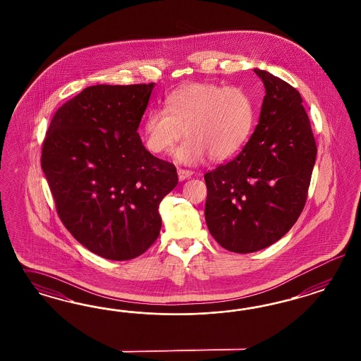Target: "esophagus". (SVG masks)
<instances>
[{"instance_id": "34e87169", "label": "esophagus", "mask_w": 361, "mask_h": 361, "mask_svg": "<svg viewBox=\"0 0 361 361\" xmlns=\"http://www.w3.org/2000/svg\"><path fill=\"white\" fill-rule=\"evenodd\" d=\"M177 173H178V178H180V181H184V180L189 178L190 176L193 175V172H192V171H189V169H184V168H178V169H177Z\"/></svg>"}]
</instances>
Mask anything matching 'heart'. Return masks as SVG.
<instances>
[{"instance_id": "1", "label": "heart", "mask_w": 361, "mask_h": 361, "mask_svg": "<svg viewBox=\"0 0 361 361\" xmlns=\"http://www.w3.org/2000/svg\"><path fill=\"white\" fill-rule=\"evenodd\" d=\"M255 121L252 95L237 86L196 82L177 88L165 98V109H149L144 119V140L152 153L176 149V159L196 164L210 153L222 160L238 152L249 139Z\"/></svg>"}]
</instances>
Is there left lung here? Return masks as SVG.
I'll return each instance as SVG.
<instances>
[{"mask_svg": "<svg viewBox=\"0 0 361 361\" xmlns=\"http://www.w3.org/2000/svg\"><path fill=\"white\" fill-rule=\"evenodd\" d=\"M266 88L259 123L237 157L205 173V219L219 245L258 252L281 240L305 208L317 144L299 91L254 70Z\"/></svg>", "mask_w": 361, "mask_h": 361, "instance_id": "left-lung-1", "label": "left lung"}]
</instances>
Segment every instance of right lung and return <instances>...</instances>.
<instances>
[{
    "label": "right lung",
    "mask_w": 361,
    "mask_h": 361,
    "mask_svg": "<svg viewBox=\"0 0 361 361\" xmlns=\"http://www.w3.org/2000/svg\"><path fill=\"white\" fill-rule=\"evenodd\" d=\"M154 83L85 88L50 121L42 171L73 237L111 261L147 252L161 229L159 205L178 183L137 133Z\"/></svg>",
    "instance_id": "add662e5"
}]
</instances>
